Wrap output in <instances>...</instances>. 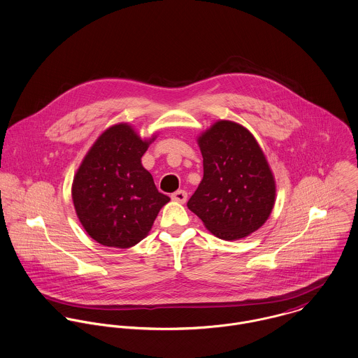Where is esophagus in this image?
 Instances as JSON below:
<instances>
[{"mask_svg": "<svg viewBox=\"0 0 358 358\" xmlns=\"http://www.w3.org/2000/svg\"><path fill=\"white\" fill-rule=\"evenodd\" d=\"M171 199H172L173 201H176V203L185 204V203L187 201V193H186L185 190H178V192H175V193L171 196Z\"/></svg>", "mask_w": 358, "mask_h": 358, "instance_id": "1", "label": "esophagus"}]
</instances>
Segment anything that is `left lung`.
I'll list each match as a JSON object with an SVG mask.
<instances>
[{
  "instance_id": "left-lung-1",
  "label": "left lung",
  "mask_w": 358,
  "mask_h": 358,
  "mask_svg": "<svg viewBox=\"0 0 358 358\" xmlns=\"http://www.w3.org/2000/svg\"><path fill=\"white\" fill-rule=\"evenodd\" d=\"M204 176L187 203L217 238L236 241L259 230L275 204V179L255 136L217 120L197 136Z\"/></svg>"
}]
</instances>
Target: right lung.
<instances>
[{"label": "right lung", "instance_id": "add662e5", "mask_svg": "<svg viewBox=\"0 0 358 358\" xmlns=\"http://www.w3.org/2000/svg\"><path fill=\"white\" fill-rule=\"evenodd\" d=\"M157 134L142 139L134 125L104 129L83 158L71 185L77 217L91 238L104 247L127 250L152 230L169 197L159 193L142 165Z\"/></svg>", "mask_w": 358, "mask_h": 358}]
</instances>
